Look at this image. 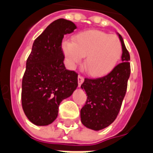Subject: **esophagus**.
Returning a JSON list of instances; mask_svg holds the SVG:
<instances>
[{"instance_id": "1", "label": "esophagus", "mask_w": 153, "mask_h": 153, "mask_svg": "<svg viewBox=\"0 0 153 153\" xmlns=\"http://www.w3.org/2000/svg\"><path fill=\"white\" fill-rule=\"evenodd\" d=\"M83 81H84V78H83L82 75H79V76H78V85H79V87H80V86L82 85V83L83 82Z\"/></svg>"}]
</instances>
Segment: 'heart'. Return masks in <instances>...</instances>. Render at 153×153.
<instances>
[{
	"label": "heart",
	"mask_w": 153,
	"mask_h": 153,
	"mask_svg": "<svg viewBox=\"0 0 153 153\" xmlns=\"http://www.w3.org/2000/svg\"><path fill=\"white\" fill-rule=\"evenodd\" d=\"M62 49L71 65L79 64L86 56L84 67L92 77L105 76L111 72L123 53V45L117 36L98 30L77 34L73 42H63Z\"/></svg>",
	"instance_id": "b5f03b06"
}]
</instances>
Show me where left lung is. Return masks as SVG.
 Returning a JSON list of instances; mask_svg holds the SVG:
<instances>
[{"mask_svg": "<svg viewBox=\"0 0 153 153\" xmlns=\"http://www.w3.org/2000/svg\"><path fill=\"white\" fill-rule=\"evenodd\" d=\"M122 45V62L101 78L88 79L81 85L87 93V101L81 108V122L86 127L100 131L116 119L125 97L127 82L131 74L130 54L123 39L117 34Z\"/></svg>", "mask_w": 153, "mask_h": 153, "instance_id": "1", "label": "left lung"}]
</instances>
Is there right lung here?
Listing matches in <instances>:
<instances>
[{"label":"right lung","instance_id":"obj_1","mask_svg":"<svg viewBox=\"0 0 153 153\" xmlns=\"http://www.w3.org/2000/svg\"><path fill=\"white\" fill-rule=\"evenodd\" d=\"M77 27L64 19L55 20L33 43L22 82V105L26 116L36 126L56 119L60 103L78 87V74L66 70L62 39Z\"/></svg>","mask_w":153,"mask_h":153}]
</instances>
